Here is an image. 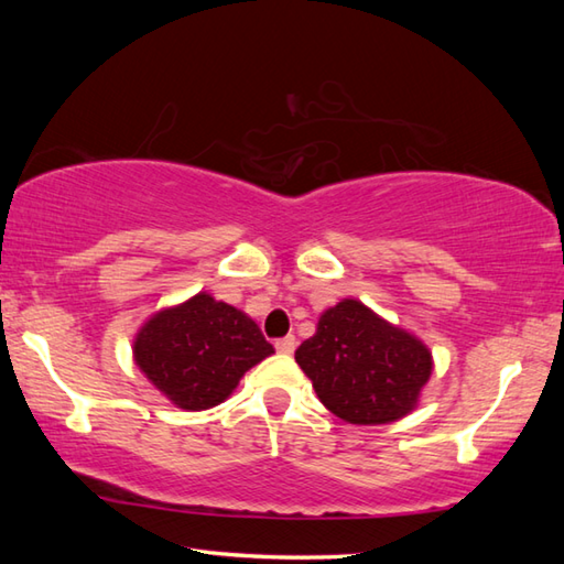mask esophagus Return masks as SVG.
Instances as JSON below:
<instances>
[{
    "instance_id": "34e87169",
    "label": "esophagus",
    "mask_w": 564,
    "mask_h": 564,
    "mask_svg": "<svg viewBox=\"0 0 564 564\" xmlns=\"http://www.w3.org/2000/svg\"><path fill=\"white\" fill-rule=\"evenodd\" d=\"M295 346H297V341L293 334H289V337H283V339H275V351L279 354H293Z\"/></svg>"
}]
</instances>
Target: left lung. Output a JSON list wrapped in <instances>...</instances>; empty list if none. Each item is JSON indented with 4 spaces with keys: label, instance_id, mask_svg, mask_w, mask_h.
I'll use <instances>...</instances> for the list:
<instances>
[{
    "label": "left lung",
    "instance_id": "obj_1",
    "mask_svg": "<svg viewBox=\"0 0 564 564\" xmlns=\"http://www.w3.org/2000/svg\"><path fill=\"white\" fill-rule=\"evenodd\" d=\"M295 361L322 404L351 424H388L412 412L431 376L426 346L358 301L329 307Z\"/></svg>",
    "mask_w": 564,
    "mask_h": 564
}]
</instances>
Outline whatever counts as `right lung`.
<instances>
[{"label": "right lung", "instance_id": "obj_1", "mask_svg": "<svg viewBox=\"0 0 564 564\" xmlns=\"http://www.w3.org/2000/svg\"><path fill=\"white\" fill-rule=\"evenodd\" d=\"M135 364L182 410H208L230 394L251 366L273 354L254 319L198 293L162 310L138 332Z\"/></svg>", "mask_w": 564, "mask_h": 564}]
</instances>
